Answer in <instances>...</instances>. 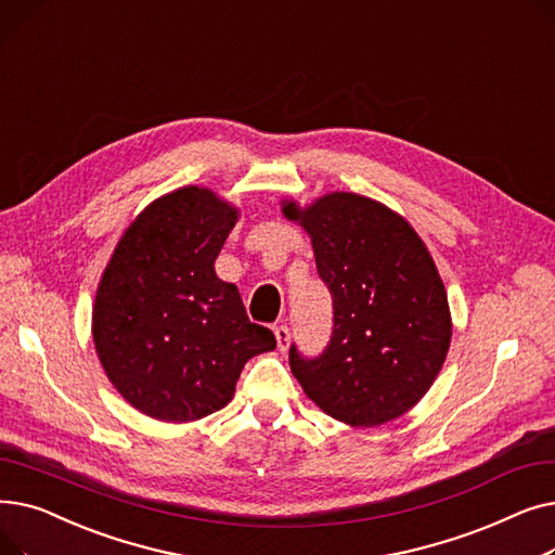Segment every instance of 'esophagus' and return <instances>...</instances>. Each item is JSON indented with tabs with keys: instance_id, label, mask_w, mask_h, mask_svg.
I'll use <instances>...</instances> for the list:
<instances>
[{
	"instance_id": "1",
	"label": "esophagus",
	"mask_w": 555,
	"mask_h": 555,
	"mask_svg": "<svg viewBox=\"0 0 555 555\" xmlns=\"http://www.w3.org/2000/svg\"><path fill=\"white\" fill-rule=\"evenodd\" d=\"M274 335H276V346H279V351H287V346H289V331H287V326H276L274 328Z\"/></svg>"
}]
</instances>
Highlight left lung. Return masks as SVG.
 <instances>
[{
    "label": "left lung",
    "instance_id": "8db88e82",
    "mask_svg": "<svg viewBox=\"0 0 555 555\" xmlns=\"http://www.w3.org/2000/svg\"><path fill=\"white\" fill-rule=\"evenodd\" d=\"M283 214L310 236L317 272L333 297V335L322 356L289 346L306 396L351 427L389 423L439 375L452 319L434 260L402 216L358 193L335 191Z\"/></svg>",
    "mask_w": 555,
    "mask_h": 555
}]
</instances>
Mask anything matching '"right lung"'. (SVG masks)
Segmentation results:
<instances>
[{"label": "right lung", "instance_id": "1", "mask_svg": "<svg viewBox=\"0 0 555 555\" xmlns=\"http://www.w3.org/2000/svg\"><path fill=\"white\" fill-rule=\"evenodd\" d=\"M238 209L184 186L151 202L126 229L92 310L99 360L134 410L164 423L209 416L233 398L245 362L274 351L238 287L214 262Z\"/></svg>", "mask_w": 555, "mask_h": 555}]
</instances>
